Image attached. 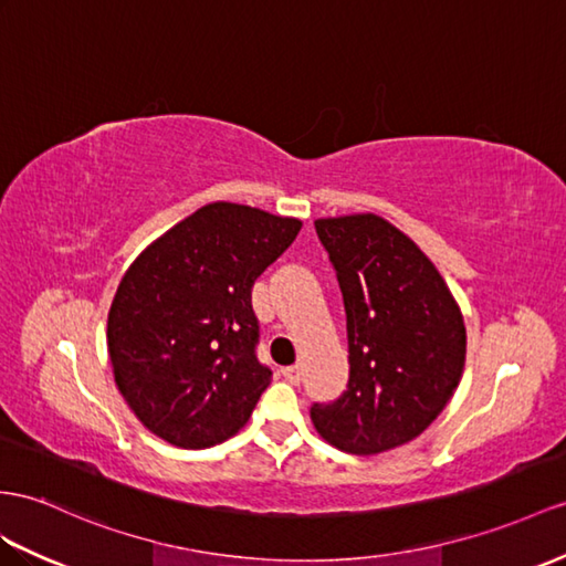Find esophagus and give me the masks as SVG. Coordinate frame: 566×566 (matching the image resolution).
Wrapping results in <instances>:
<instances>
[{
    "label": "esophagus",
    "instance_id": "1",
    "mask_svg": "<svg viewBox=\"0 0 566 566\" xmlns=\"http://www.w3.org/2000/svg\"><path fill=\"white\" fill-rule=\"evenodd\" d=\"M281 375L291 381V384H297L300 381V375H302V367L300 365H291V367H283Z\"/></svg>",
    "mask_w": 566,
    "mask_h": 566
}]
</instances>
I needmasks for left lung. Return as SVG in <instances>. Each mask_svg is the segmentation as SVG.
<instances>
[{"label":"left lung","mask_w":566,"mask_h":566,"mask_svg":"<svg viewBox=\"0 0 566 566\" xmlns=\"http://www.w3.org/2000/svg\"><path fill=\"white\" fill-rule=\"evenodd\" d=\"M346 307V391L312 403L316 430L348 453H379L422 434L459 387L465 326L457 302L418 244L371 213L322 218Z\"/></svg>","instance_id":"obj_1"}]
</instances>
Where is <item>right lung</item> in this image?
<instances>
[{
	"instance_id": "add662e5",
	"label": "right lung",
	"mask_w": 566,
	"mask_h": 566,
	"mask_svg": "<svg viewBox=\"0 0 566 566\" xmlns=\"http://www.w3.org/2000/svg\"><path fill=\"white\" fill-rule=\"evenodd\" d=\"M295 218L209 203L134 261L107 316L117 389L165 442L206 449L250 420L273 371L259 363L252 285L297 238Z\"/></svg>"
}]
</instances>
